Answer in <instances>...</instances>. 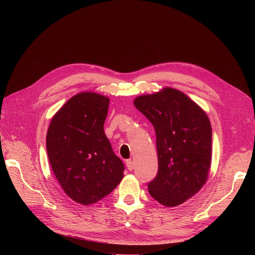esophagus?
<instances>
[{"mask_svg":"<svg viewBox=\"0 0 255 255\" xmlns=\"http://www.w3.org/2000/svg\"><path fill=\"white\" fill-rule=\"evenodd\" d=\"M126 166L128 168V170H133V167H134V164H133V162L131 161V160H127L126 161Z\"/></svg>","mask_w":255,"mask_h":255,"instance_id":"esophagus-1","label":"esophagus"}]
</instances>
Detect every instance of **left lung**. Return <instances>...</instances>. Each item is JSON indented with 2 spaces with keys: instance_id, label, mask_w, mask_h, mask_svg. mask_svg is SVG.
Wrapping results in <instances>:
<instances>
[{
  "instance_id": "left-lung-1",
  "label": "left lung",
  "mask_w": 255,
  "mask_h": 255,
  "mask_svg": "<svg viewBox=\"0 0 255 255\" xmlns=\"http://www.w3.org/2000/svg\"><path fill=\"white\" fill-rule=\"evenodd\" d=\"M133 104L156 132L158 173L149 183L152 197L177 207L206 184L212 162V127L208 115L177 89L165 87L137 96Z\"/></svg>"
}]
</instances>
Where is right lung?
<instances>
[{
	"instance_id": "obj_1",
	"label": "right lung",
	"mask_w": 255,
	"mask_h": 255,
	"mask_svg": "<svg viewBox=\"0 0 255 255\" xmlns=\"http://www.w3.org/2000/svg\"><path fill=\"white\" fill-rule=\"evenodd\" d=\"M110 98L80 92L53 115L46 134L52 171L75 203L93 205L124 178V164L112 149L103 125Z\"/></svg>"
}]
</instances>
